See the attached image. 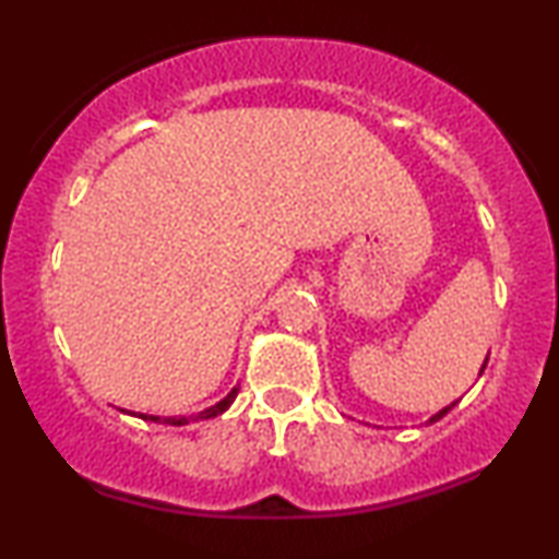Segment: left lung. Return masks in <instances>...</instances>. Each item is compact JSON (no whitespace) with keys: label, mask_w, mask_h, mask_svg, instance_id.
<instances>
[{"label":"left lung","mask_w":559,"mask_h":559,"mask_svg":"<svg viewBox=\"0 0 559 559\" xmlns=\"http://www.w3.org/2000/svg\"><path fill=\"white\" fill-rule=\"evenodd\" d=\"M486 364H488V358H486V361H484V366H480V371H478V373H484V369H486ZM453 407H455V402H453V404H448V407H442V409L438 412V415H432L430 419H427V425L438 423V419H442V417H445V415H448V412H450V409H453Z\"/></svg>","instance_id":"1"}]
</instances>
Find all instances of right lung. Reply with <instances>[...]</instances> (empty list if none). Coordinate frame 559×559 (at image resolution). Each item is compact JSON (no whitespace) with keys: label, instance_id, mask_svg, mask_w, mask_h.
Masks as SVG:
<instances>
[{"label":"right lung","instance_id":"add662e5","mask_svg":"<svg viewBox=\"0 0 559 559\" xmlns=\"http://www.w3.org/2000/svg\"><path fill=\"white\" fill-rule=\"evenodd\" d=\"M236 394H239V386H234L231 392H228L221 402L213 404V407L203 409V412H198V415H188V417H157V415H142V412H127V415L142 417V419H147V423H163V425H175V427H180V425H188V423H201V419H211V417L224 415V412L234 404ZM121 412H124V409H121Z\"/></svg>","mask_w":559,"mask_h":559}]
</instances>
